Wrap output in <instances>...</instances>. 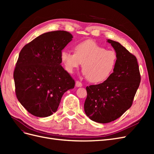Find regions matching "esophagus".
I'll list each match as a JSON object with an SVG mask.
<instances>
[{
    "label": "esophagus",
    "mask_w": 154,
    "mask_h": 154,
    "mask_svg": "<svg viewBox=\"0 0 154 154\" xmlns=\"http://www.w3.org/2000/svg\"><path fill=\"white\" fill-rule=\"evenodd\" d=\"M76 86L77 87H80L82 86V83L80 82L76 81Z\"/></svg>",
    "instance_id": "esophagus-1"
}]
</instances>
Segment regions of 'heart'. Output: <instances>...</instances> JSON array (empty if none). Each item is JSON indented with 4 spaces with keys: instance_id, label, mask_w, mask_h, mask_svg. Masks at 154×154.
<instances>
[{
    "instance_id": "1",
    "label": "heart",
    "mask_w": 154,
    "mask_h": 154,
    "mask_svg": "<svg viewBox=\"0 0 154 154\" xmlns=\"http://www.w3.org/2000/svg\"><path fill=\"white\" fill-rule=\"evenodd\" d=\"M60 57L69 72H72L82 64L84 75L94 83L106 80L114 72L118 62V55L114 51L106 50L91 40L78 44L74 53L62 51Z\"/></svg>"
}]
</instances>
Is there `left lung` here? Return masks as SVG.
I'll return each instance as SVG.
<instances>
[{"label":"left lung","mask_w":154,"mask_h":154,"mask_svg":"<svg viewBox=\"0 0 154 154\" xmlns=\"http://www.w3.org/2000/svg\"><path fill=\"white\" fill-rule=\"evenodd\" d=\"M107 42L118 55L115 69L104 82L86 87L84 103L86 115L100 123L113 122L130 108L141 82L136 57L118 42Z\"/></svg>","instance_id":"1"}]
</instances>
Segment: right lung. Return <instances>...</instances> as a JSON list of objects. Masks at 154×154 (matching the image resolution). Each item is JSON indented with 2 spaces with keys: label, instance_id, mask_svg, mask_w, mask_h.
<instances>
[{
  "label": "right lung",
  "instance_id": "obj_1",
  "mask_svg": "<svg viewBox=\"0 0 154 154\" xmlns=\"http://www.w3.org/2000/svg\"><path fill=\"white\" fill-rule=\"evenodd\" d=\"M65 31L48 32L22 49L14 70L18 100L30 114L45 118L57 110L75 82L61 66L62 51L72 40Z\"/></svg>",
  "mask_w": 154,
  "mask_h": 154
}]
</instances>
